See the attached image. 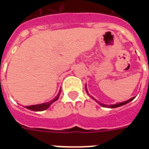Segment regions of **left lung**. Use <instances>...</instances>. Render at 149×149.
Masks as SVG:
<instances>
[{"instance_id":"left-lung-1","label":"left lung","mask_w":149,"mask_h":149,"mask_svg":"<svg viewBox=\"0 0 149 149\" xmlns=\"http://www.w3.org/2000/svg\"><path fill=\"white\" fill-rule=\"evenodd\" d=\"M85 89H86L87 93L88 94L87 90V88H86V85H85ZM88 95H89V94H88ZM90 97L92 99H93L94 100H96V101H97V103L99 104L100 105H101V106H103V107H108V108H110V109H114V108H117V107H120L122 106V105H125V104H128V102H130V101H132V100H134V98H135V97H132L131 99L126 100V101H124V102H121V103H117V104H109V105H108V104H102V103H100V102H99V101H98L97 100H96L93 97H92V96H90Z\"/></svg>"}]
</instances>
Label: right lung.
Returning <instances> with one entry per match:
<instances>
[{
    "label": "right lung",
    "instance_id": "add662e5",
    "mask_svg": "<svg viewBox=\"0 0 149 149\" xmlns=\"http://www.w3.org/2000/svg\"><path fill=\"white\" fill-rule=\"evenodd\" d=\"M61 91L60 90V93L57 94V96L53 99V100H50L47 103H43V104H34V105H29V106H24V108H26L28 109L32 110V111H35V112H40V111H44V110L47 109L48 108H49V106L52 104L53 102H55L56 100H58L59 97H60V94H61Z\"/></svg>",
    "mask_w": 149,
    "mask_h": 149
}]
</instances>
